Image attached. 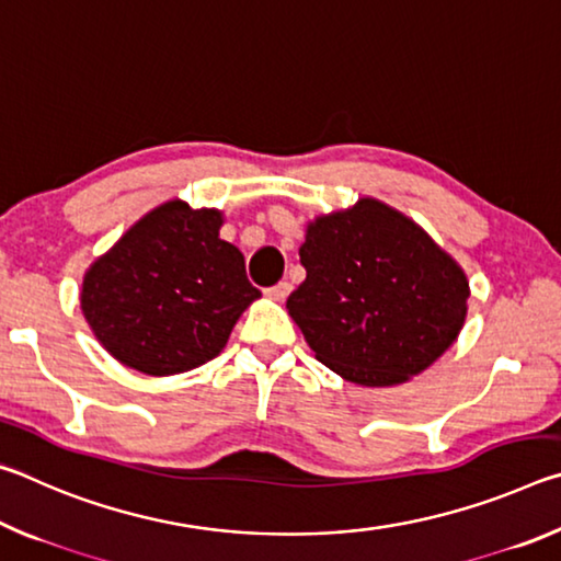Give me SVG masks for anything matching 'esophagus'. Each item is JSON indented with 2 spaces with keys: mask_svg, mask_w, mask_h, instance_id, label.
<instances>
[{
  "mask_svg": "<svg viewBox=\"0 0 561 561\" xmlns=\"http://www.w3.org/2000/svg\"><path fill=\"white\" fill-rule=\"evenodd\" d=\"M289 291H291V284L289 282H279V284H274V287L267 289V297L274 299V301H284V299L289 297Z\"/></svg>",
  "mask_w": 561,
  "mask_h": 561,
  "instance_id": "esophagus-1",
  "label": "esophagus"
}]
</instances>
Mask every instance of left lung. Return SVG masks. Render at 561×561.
Returning <instances> with one entry per match:
<instances>
[{
    "mask_svg": "<svg viewBox=\"0 0 561 561\" xmlns=\"http://www.w3.org/2000/svg\"><path fill=\"white\" fill-rule=\"evenodd\" d=\"M307 279L287 309L321 364L388 388L433 366L458 339L470 284L433 237L376 197L319 215L299 247Z\"/></svg>",
    "mask_w": 561,
    "mask_h": 561,
    "instance_id": "obj_1",
    "label": "left lung"
}]
</instances>
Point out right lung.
Returning <instances> with one entry per match:
<instances>
[{
    "instance_id": "obj_1",
    "label": "right lung",
    "mask_w": 561,
    "mask_h": 561,
    "mask_svg": "<svg viewBox=\"0 0 561 561\" xmlns=\"http://www.w3.org/2000/svg\"><path fill=\"white\" fill-rule=\"evenodd\" d=\"M222 210L168 201L91 262L81 311L118 364L146 376L185 374L225 348L237 319L260 299Z\"/></svg>"
}]
</instances>
